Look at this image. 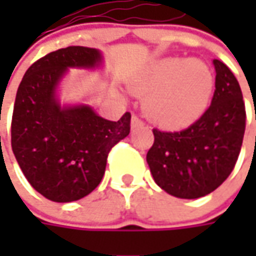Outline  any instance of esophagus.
<instances>
[{
	"instance_id": "1",
	"label": "esophagus",
	"mask_w": 256,
	"mask_h": 256,
	"mask_svg": "<svg viewBox=\"0 0 256 256\" xmlns=\"http://www.w3.org/2000/svg\"><path fill=\"white\" fill-rule=\"evenodd\" d=\"M144 122L136 116V115H132V118H131V128L132 130H136V128H142Z\"/></svg>"
}]
</instances>
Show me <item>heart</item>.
Segmentation results:
<instances>
[{
	"label": "heart",
	"instance_id": "obj_1",
	"mask_svg": "<svg viewBox=\"0 0 256 256\" xmlns=\"http://www.w3.org/2000/svg\"><path fill=\"white\" fill-rule=\"evenodd\" d=\"M214 74L205 62L166 58L150 65L130 88L145 98V112L156 125L181 130L196 122L206 111L214 91Z\"/></svg>",
	"mask_w": 256,
	"mask_h": 256
}]
</instances>
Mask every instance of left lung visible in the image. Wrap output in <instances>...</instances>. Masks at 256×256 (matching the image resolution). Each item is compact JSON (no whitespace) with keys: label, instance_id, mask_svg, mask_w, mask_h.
Returning a JSON list of instances; mask_svg holds the SVG:
<instances>
[{"label":"left lung","instance_id":"8db88e82","mask_svg":"<svg viewBox=\"0 0 256 256\" xmlns=\"http://www.w3.org/2000/svg\"><path fill=\"white\" fill-rule=\"evenodd\" d=\"M215 92L210 108L186 130H152L146 162L154 181L176 198L195 200L215 191L234 170L245 132V104L232 71L214 60Z\"/></svg>","mask_w":256,"mask_h":256}]
</instances>
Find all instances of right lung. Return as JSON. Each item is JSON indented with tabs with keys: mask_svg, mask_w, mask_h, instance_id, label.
Returning a JSON list of instances; mask_svg holds the SVG:
<instances>
[{
	"mask_svg": "<svg viewBox=\"0 0 256 256\" xmlns=\"http://www.w3.org/2000/svg\"><path fill=\"white\" fill-rule=\"evenodd\" d=\"M95 48L66 46L31 65L15 96L11 145L35 191L54 202H72L100 185L106 158L131 130V114L120 121L100 116L90 105L61 106L56 90L68 68H95Z\"/></svg>",
	"mask_w": 256,
	"mask_h": 256,
	"instance_id": "obj_1",
	"label": "right lung"
}]
</instances>
